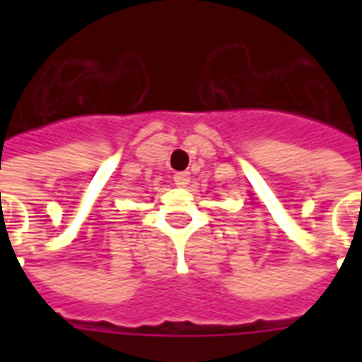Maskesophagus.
Segmentation results:
<instances>
[{"label":"esophagus","mask_w":362,"mask_h":362,"mask_svg":"<svg viewBox=\"0 0 362 362\" xmlns=\"http://www.w3.org/2000/svg\"><path fill=\"white\" fill-rule=\"evenodd\" d=\"M188 182H189V174L188 173H176V174H174V184H176V186L184 188V186H188Z\"/></svg>","instance_id":"esophagus-1"}]
</instances>
